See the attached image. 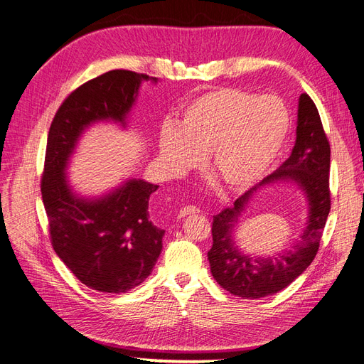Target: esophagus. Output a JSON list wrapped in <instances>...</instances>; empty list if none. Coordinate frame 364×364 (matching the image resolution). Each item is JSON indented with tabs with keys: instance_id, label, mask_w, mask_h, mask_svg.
Returning <instances> with one entry per match:
<instances>
[{
	"instance_id": "1",
	"label": "esophagus",
	"mask_w": 364,
	"mask_h": 364,
	"mask_svg": "<svg viewBox=\"0 0 364 364\" xmlns=\"http://www.w3.org/2000/svg\"><path fill=\"white\" fill-rule=\"evenodd\" d=\"M196 213H199V209H198L196 206H193V205H186V206H183V208L180 209L178 217L181 218V217H186V215H190V214H196Z\"/></svg>"
}]
</instances>
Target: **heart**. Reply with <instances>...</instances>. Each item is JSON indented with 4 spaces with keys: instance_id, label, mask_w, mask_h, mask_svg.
I'll return each instance as SVG.
<instances>
[{
    "instance_id": "1",
    "label": "heart",
    "mask_w": 364,
    "mask_h": 364,
    "mask_svg": "<svg viewBox=\"0 0 364 364\" xmlns=\"http://www.w3.org/2000/svg\"><path fill=\"white\" fill-rule=\"evenodd\" d=\"M289 127V112L274 95L223 87L190 102L178 127H162L159 151L174 174L195 168L206 153V168L220 186L239 192L269 171Z\"/></svg>"
}]
</instances>
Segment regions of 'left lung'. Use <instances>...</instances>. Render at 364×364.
Returning <instances> with one entry per match:
<instances>
[{"label": "left lung", "mask_w": 364, "mask_h": 364, "mask_svg": "<svg viewBox=\"0 0 364 364\" xmlns=\"http://www.w3.org/2000/svg\"><path fill=\"white\" fill-rule=\"evenodd\" d=\"M331 144L323 129L318 110L307 92L301 94L298 106L296 143L292 155L258 186L247 190L213 221V247L208 251L211 273L221 288L245 299L273 295L291 284L317 255L331 211ZM291 178L300 183L311 200V217L301 240L293 250L272 259L242 256L231 232L238 214L255 190L276 179Z\"/></svg>", "instance_id": "1"}]
</instances>
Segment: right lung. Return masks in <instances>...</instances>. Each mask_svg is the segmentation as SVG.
<instances>
[{
	"mask_svg": "<svg viewBox=\"0 0 364 364\" xmlns=\"http://www.w3.org/2000/svg\"><path fill=\"white\" fill-rule=\"evenodd\" d=\"M150 80L156 81L114 69L87 81L63 100L48 131L41 193L50 242L75 277L99 292H127L151 273L165 233L149 218L159 186L131 180L100 200H84L69 190L65 166L81 131L100 119L124 122L140 84Z\"/></svg>",
	"mask_w": 364,
	"mask_h": 364,
	"instance_id": "add662e5",
	"label": "right lung"
}]
</instances>
